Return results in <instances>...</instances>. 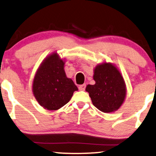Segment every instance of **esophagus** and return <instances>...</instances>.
Returning <instances> with one entry per match:
<instances>
[{
  "instance_id": "esophagus-1",
  "label": "esophagus",
  "mask_w": 156,
  "mask_h": 156,
  "mask_svg": "<svg viewBox=\"0 0 156 156\" xmlns=\"http://www.w3.org/2000/svg\"><path fill=\"white\" fill-rule=\"evenodd\" d=\"M85 88H86V84H82L79 87V89H80V91H84Z\"/></svg>"
}]
</instances>
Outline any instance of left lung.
I'll list each match as a JSON object with an SVG mask.
<instances>
[{
  "instance_id": "1",
  "label": "left lung",
  "mask_w": 156,
  "mask_h": 156,
  "mask_svg": "<svg viewBox=\"0 0 156 156\" xmlns=\"http://www.w3.org/2000/svg\"><path fill=\"white\" fill-rule=\"evenodd\" d=\"M94 80L95 84L86 87L94 106L104 113L116 111L124 101L126 91L120 72L112 64H101L95 67Z\"/></svg>"
}]
</instances>
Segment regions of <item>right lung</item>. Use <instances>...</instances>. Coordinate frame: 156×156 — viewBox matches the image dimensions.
Returning a JSON list of instances; mask_svg holds the SVG:
<instances>
[{"instance_id": "right-lung-1", "label": "right lung", "mask_w": 156, "mask_h": 156, "mask_svg": "<svg viewBox=\"0 0 156 156\" xmlns=\"http://www.w3.org/2000/svg\"><path fill=\"white\" fill-rule=\"evenodd\" d=\"M65 62L56 53L43 61L33 80V91L40 105L48 110H57L71 99L78 89L71 79L66 76Z\"/></svg>"}]
</instances>
